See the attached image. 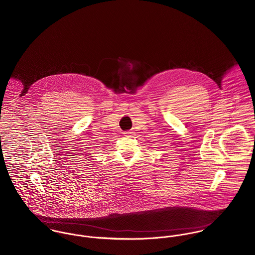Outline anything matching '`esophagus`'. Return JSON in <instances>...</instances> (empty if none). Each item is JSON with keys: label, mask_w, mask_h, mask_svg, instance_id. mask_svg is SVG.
<instances>
[{"label": "esophagus", "mask_w": 255, "mask_h": 255, "mask_svg": "<svg viewBox=\"0 0 255 255\" xmlns=\"http://www.w3.org/2000/svg\"><path fill=\"white\" fill-rule=\"evenodd\" d=\"M125 134H126V136H128V135L132 134V132L131 131H127V132H125Z\"/></svg>", "instance_id": "34e87169"}]
</instances>
